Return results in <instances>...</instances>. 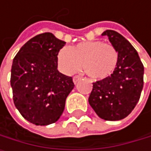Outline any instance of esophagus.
Segmentation results:
<instances>
[{"label": "esophagus", "mask_w": 151, "mask_h": 151, "mask_svg": "<svg viewBox=\"0 0 151 151\" xmlns=\"http://www.w3.org/2000/svg\"><path fill=\"white\" fill-rule=\"evenodd\" d=\"M80 78H81V77H80L79 76H75L73 77V82L75 83V84H76V83L80 80Z\"/></svg>", "instance_id": "1"}]
</instances>
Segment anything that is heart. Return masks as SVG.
Wrapping results in <instances>:
<instances>
[{
    "label": "heart",
    "instance_id": "1",
    "mask_svg": "<svg viewBox=\"0 0 151 151\" xmlns=\"http://www.w3.org/2000/svg\"><path fill=\"white\" fill-rule=\"evenodd\" d=\"M119 60L115 47L101 40L83 41L68 47H62L58 53V68L70 75L80 70L82 63L86 74L93 79H104L114 72Z\"/></svg>",
    "mask_w": 151,
    "mask_h": 151
}]
</instances>
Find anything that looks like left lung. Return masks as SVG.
Listing matches in <instances>:
<instances>
[{"instance_id":"left-lung-1","label":"left lung","mask_w":151,"mask_h":151,"mask_svg":"<svg viewBox=\"0 0 151 151\" xmlns=\"http://www.w3.org/2000/svg\"><path fill=\"white\" fill-rule=\"evenodd\" d=\"M102 35L115 47L119 60L110 76L93 83L88 102L100 118L119 121L129 115L139 100L144 66L136 49L121 34L107 29Z\"/></svg>"}]
</instances>
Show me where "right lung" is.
<instances>
[{
	"mask_svg": "<svg viewBox=\"0 0 151 151\" xmlns=\"http://www.w3.org/2000/svg\"><path fill=\"white\" fill-rule=\"evenodd\" d=\"M65 45L52 33H42L22 46L13 59V102L20 114L33 124L56 122L75 86L71 76L58 70L57 56Z\"/></svg>",
	"mask_w": 151,
	"mask_h": 151,
	"instance_id": "obj_1",
	"label": "right lung"
}]
</instances>
